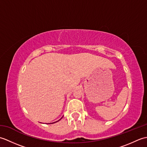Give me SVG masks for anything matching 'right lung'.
<instances>
[{
  "mask_svg": "<svg viewBox=\"0 0 147 147\" xmlns=\"http://www.w3.org/2000/svg\"><path fill=\"white\" fill-rule=\"evenodd\" d=\"M62 117H63V116H62L61 119H59V120H58L57 121H55V122H54V123H47V124H54V123H57V122H58V121H60L61 119L62 118Z\"/></svg>",
  "mask_w": 147,
  "mask_h": 147,
  "instance_id": "1",
  "label": "right lung"
}]
</instances>
